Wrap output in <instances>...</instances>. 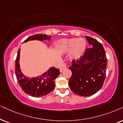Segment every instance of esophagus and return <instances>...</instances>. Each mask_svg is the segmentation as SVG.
<instances>
[{"label": "esophagus", "mask_w": 123, "mask_h": 123, "mask_svg": "<svg viewBox=\"0 0 123 123\" xmlns=\"http://www.w3.org/2000/svg\"><path fill=\"white\" fill-rule=\"evenodd\" d=\"M67 68V66H66V65L64 63V64H63L62 65L61 67L60 68V72H62L63 70H66Z\"/></svg>", "instance_id": "esophagus-1"}]
</instances>
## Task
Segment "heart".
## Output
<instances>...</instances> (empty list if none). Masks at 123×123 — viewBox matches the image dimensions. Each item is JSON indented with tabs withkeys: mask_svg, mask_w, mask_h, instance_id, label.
<instances>
[{
	"mask_svg": "<svg viewBox=\"0 0 123 123\" xmlns=\"http://www.w3.org/2000/svg\"><path fill=\"white\" fill-rule=\"evenodd\" d=\"M58 45L61 50L64 52H71V55L75 58L81 57L87 48V43L83 38L61 40Z\"/></svg>",
	"mask_w": 123,
	"mask_h": 123,
	"instance_id": "1",
	"label": "heart"
}]
</instances>
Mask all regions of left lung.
I'll list each match as a JSON object with an SVG mask.
<instances>
[{
    "label": "left lung",
    "instance_id": "left-lung-1",
    "mask_svg": "<svg viewBox=\"0 0 123 123\" xmlns=\"http://www.w3.org/2000/svg\"><path fill=\"white\" fill-rule=\"evenodd\" d=\"M92 47L77 60H73L69 69L72 75L69 80L71 90L78 95L90 96L101 89L105 78L107 60L102 43L86 36Z\"/></svg>",
    "mask_w": 123,
    "mask_h": 123
}]
</instances>
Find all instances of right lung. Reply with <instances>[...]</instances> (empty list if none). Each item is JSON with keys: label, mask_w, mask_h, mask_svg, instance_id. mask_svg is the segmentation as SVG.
Masks as SVG:
<instances>
[{"label": "right lung", "mask_w": 123, "mask_h": 123, "mask_svg": "<svg viewBox=\"0 0 123 123\" xmlns=\"http://www.w3.org/2000/svg\"><path fill=\"white\" fill-rule=\"evenodd\" d=\"M51 36L36 34L29 37L24 41V43L29 41L37 40L43 41H50ZM20 48L18 49L15 63V74L17 80L23 91L25 94L33 97H41L45 96L53 90L55 87L54 80L60 75V70L54 67H51L48 70L36 77H29L21 72L20 66Z\"/></svg>", "instance_id": "1"}]
</instances>
